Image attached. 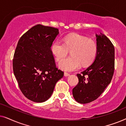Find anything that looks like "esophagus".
<instances>
[{"instance_id": "esophagus-1", "label": "esophagus", "mask_w": 126, "mask_h": 126, "mask_svg": "<svg viewBox=\"0 0 126 126\" xmlns=\"http://www.w3.org/2000/svg\"><path fill=\"white\" fill-rule=\"evenodd\" d=\"M70 75H69V73H66V72H65L64 73V76L65 77H68V76H69Z\"/></svg>"}]
</instances>
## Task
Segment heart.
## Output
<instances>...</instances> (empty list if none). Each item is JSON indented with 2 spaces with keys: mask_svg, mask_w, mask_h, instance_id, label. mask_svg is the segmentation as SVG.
I'll return each mask as SVG.
<instances>
[{
  "mask_svg": "<svg viewBox=\"0 0 126 126\" xmlns=\"http://www.w3.org/2000/svg\"><path fill=\"white\" fill-rule=\"evenodd\" d=\"M64 43L57 40L51 46V51L56 60L61 61L71 52L72 57L67 58L60 63V68L65 71H74L81 64L87 66L94 61L97 54V45L94 41L79 34H73L64 38Z\"/></svg>",
  "mask_w": 126,
  "mask_h": 126,
  "instance_id": "obj_1",
  "label": "heart"
}]
</instances>
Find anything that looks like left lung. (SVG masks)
Wrapping results in <instances>:
<instances>
[{
    "label": "left lung",
    "instance_id": "8db88e82",
    "mask_svg": "<svg viewBox=\"0 0 126 126\" xmlns=\"http://www.w3.org/2000/svg\"><path fill=\"white\" fill-rule=\"evenodd\" d=\"M96 57L91 65L81 74H77L79 83L72 90L74 99L81 104L97 99L111 82L114 72V46L101 32L96 34Z\"/></svg>",
    "mask_w": 126,
    "mask_h": 126
}]
</instances>
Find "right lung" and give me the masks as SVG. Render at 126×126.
<instances>
[{"label":"right lung","mask_w":126,"mask_h":126,"mask_svg":"<svg viewBox=\"0 0 126 126\" xmlns=\"http://www.w3.org/2000/svg\"><path fill=\"white\" fill-rule=\"evenodd\" d=\"M58 29L37 25L20 37L13 61L19 87L27 99L42 103L49 99L63 72L56 68L51 46Z\"/></svg>","instance_id":"1"}]
</instances>
